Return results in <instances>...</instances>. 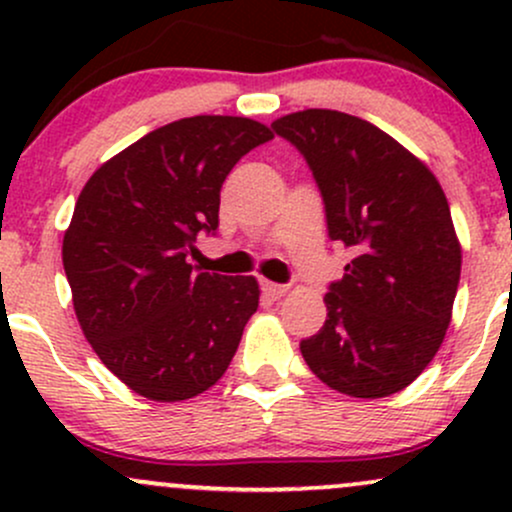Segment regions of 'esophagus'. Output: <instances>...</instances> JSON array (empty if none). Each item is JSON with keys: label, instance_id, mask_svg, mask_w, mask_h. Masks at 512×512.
<instances>
[{"label": "esophagus", "instance_id": "obj_1", "mask_svg": "<svg viewBox=\"0 0 512 512\" xmlns=\"http://www.w3.org/2000/svg\"><path fill=\"white\" fill-rule=\"evenodd\" d=\"M262 291L267 293L269 298H284L286 293H289V286H284V284H272V281H262Z\"/></svg>", "mask_w": 512, "mask_h": 512}]
</instances>
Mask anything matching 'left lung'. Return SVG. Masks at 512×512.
<instances>
[{"label":"left lung","mask_w":512,"mask_h":512,"mask_svg":"<svg viewBox=\"0 0 512 512\" xmlns=\"http://www.w3.org/2000/svg\"><path fill=\"white\" fill-rule=\"evenodd\" d=\"M325 199L330 238L351 252L301 354L332 390L380 399L414 383L448 332L462 245L431 168L361 117L308 108L272 122Z\"/></svg>","instance_id":"1"}]
</instances>
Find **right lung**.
Instances as JSON below:
<instances>
[{"instance_id":"right-lung-1","label":"right lung","mask_w":512,"mask_h":512,"mask_svg":"<svg viewBox=\"0 0 512 512\" xmlns=\"http://www.w3.org/2000/svg\"><path fill=\"white\" fill-rule=\"evenodd\" d=\"M272 137L250 117H185L108 158L76 199L62 240L76 320L137 395L197 397L236 356L260 284L195 272L187 255L199 233L219 226L231 168Z\"/></svg>"}]
</instances>
